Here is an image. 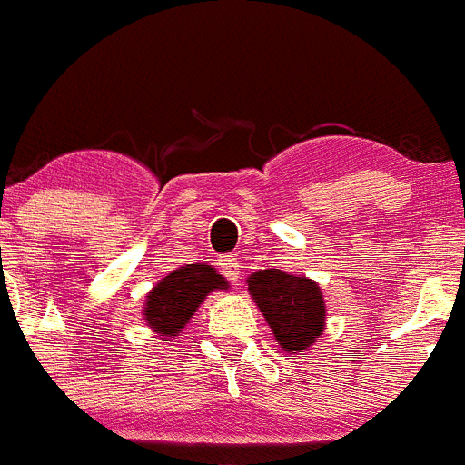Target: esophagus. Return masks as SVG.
<instances>
[{
  "label": "esophagus",
  "instance_id": "obj_1",
  "mask_svg": "<svg viewBox=\"0 0 465 465\" xmlns=\"http://www.w3.org/2000/svg\"><path fill=\"white\" fill-rule=\"evenodd\" d=\"M220 271H223L224 277L236 282L238 275H241V263H238V259L233 254H227V257H220Z\"/></svg>",
  "mask_w": 465,
  "mask_h": 465
}]
</instances>
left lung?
Here are the masks:
<instances>
[{
    "instance_id": "1",
    "label": "left lung",
    "mask_w": 465,
    "mask_h": 465,
    "mask_svg": "<svg viewBox=\"0 0 465 465\" xmlns=\"http://www.w3.org/2000/svg\"><path fill=\"white\" fill-rule=\"evenodd\" d=\"M247 289L286 353L302 355L323 335L325 302L314 280L266 268L247 277Z\"/></svg>"
}]
</instances>
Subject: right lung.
Masks as SVG:
<instances>
[{
  "mask_svg": "<svg viewBox=\"0 0 465 465\" xmlns=\"http://www.w3.org/2000/svg\"><path fill=\"white\" fill-rule=\"evenodd\" d=\"M220 289H229V284L223 275H218L215 268L206 263H188L163 277L146 293L142 314L149 328H153L164 341H169V337H176L183 331L203 298Z\"/></svg>",
  "mask_w": 465,
  "mask_h": 465,
  "instance_id": "1",
  "label": "right lung"
}]
</instances>
